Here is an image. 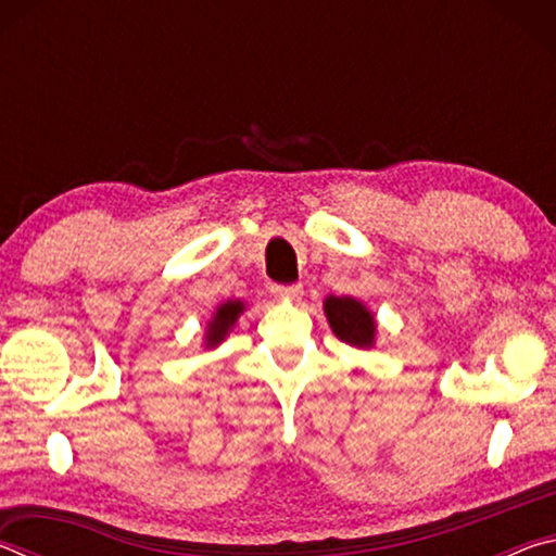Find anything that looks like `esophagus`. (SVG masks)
<instances>
[{"label":"esophagus","mask_w":556,"mask_h":556,"mask_svg":"<svg viewBox=\"0 0 556 556\" xmlns=\"http://www.w3.org/2000/svg\"><path fill=\"white\" fill-rule=\"evenodd\" d=\"M271 294L277 296H287V299H299L304 294V285H271Z\"/></svg>","instance_id":"1"}]
</instances>
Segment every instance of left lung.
<instances>
[{
  "label": "left lung",
  "instance_id": "left-lung-1",
  "mask_svg": "<svg viewBox=\"0 0 556 556\" xmlns=\"http://www.w3.org/2000/svg\"><path fill=\"white\" fill-rule=\"evenodd\" d=\"M324 308L333 333L341 338L343 343L357 348L372 345L375 318L361 301H355L351 296H328Z\"/></svg>",
  "mask_w": 556,
  "mask_h": 556
}]
</instances>
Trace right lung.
<instances>
[{
    "label": "right lung",
    "mask_w": 556,
    "mask_h": 556,
    "mask_svg": "<svg viewBox=\"0 0 556 556\" xmlns=\"http://www.w3.org/2000/svg\"><path fill=\"white\" fill-rule=\"evenodd\" d=\"M240 314H242L240 301H228V304H223L213 316V321L208 326V333H205V341H208V345L220 343L225 333H228L232 328V324L238 321Z\"/></svg>",
    "instance_id": "obj_1"
}]
</instances>
